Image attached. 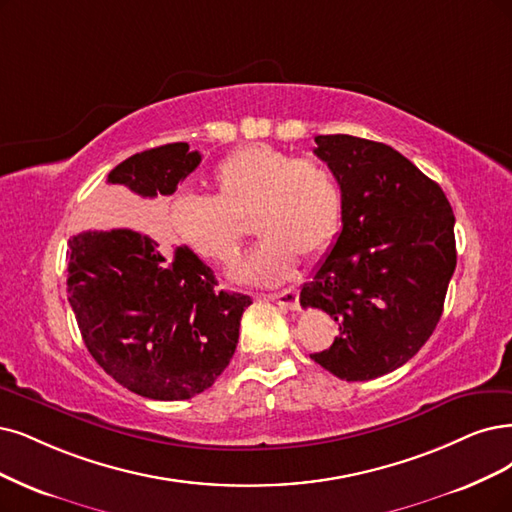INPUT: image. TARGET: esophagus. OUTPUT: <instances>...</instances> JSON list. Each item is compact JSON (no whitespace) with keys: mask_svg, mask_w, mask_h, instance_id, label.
<instances>
[{"mask_svg":"<svg viewBox=\"0 0 512 512\" xmlns=\"http://www.w3.org/2000/svg\"><path fill=\"white\" fill-rule=\"evenodd\" d=\"M270 299L274 301V304H278L280 308H285V310H297L299 308L297 289H285L282 293H274V295H270Z\"/></svg>","mask_w":512,"mask_h":512,"instance_id":"1","label":"esophagus"}]
</instances>
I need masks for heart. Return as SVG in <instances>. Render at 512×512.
Segmentation results:
<instances>
[{"mask_svg":"<svg viewBox=\"0 0 512 512\" xmlns=\"http://www.w3.org/2000/svg\"><path fill=\"white\" fill-rule=\"evenodd\" d=\"M213 181L217 198H179L170 221L181 242L219 266L238 259L249 232L244 221H253L263 240L232 272L244 285L272 287L287 280L299 255H323L342 225V189L318 160L249 145L223 158Z\"/></svg>","mask_w":512,"mask_h":512,"instance_id":"heart-1","label":"heart"}]
</instances>
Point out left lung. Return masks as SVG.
Wrapping results in <instances>:
<instances>
[{"instance_id":"8db88e82","label":"left lung","mask_w":512,"mask_h":512,"mask_svg":"<svg viewBox=\"0 0 512 512\" xmlns=\"http://www.w3.org/2000/svg\"><path fill=\"white\" fill-rule=\"evenodd\" d=\"M314 154L342 189V232L301 289L339 325L314 363L346 382L403 367L428 342L456 270L453 211L439 183L390 145L318 135Z\"/></svg>"}]
</instances>
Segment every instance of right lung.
<instances>
[{
  "label": "right lung",
  "mask_w": 512,
  "mask_h": 512,
  "mask_svg": "<svg viewBox=\"0 0 512 512\" xmlns=\"http://www.w3.org/2000/svg\"><path fill=\"white\" fill-rule=\"evenodd\" d=\"M202 156L168 143L130 156L107 183L141 198L175 194ZM67 293L84 344L107 375L145 399L185 401L230 365L242 312L253 301L217 289L189 249L160 251L130 227L86 230L69 240Z\"/></svg>",
  "instance_id": "add662e5"
}]
</instances>
